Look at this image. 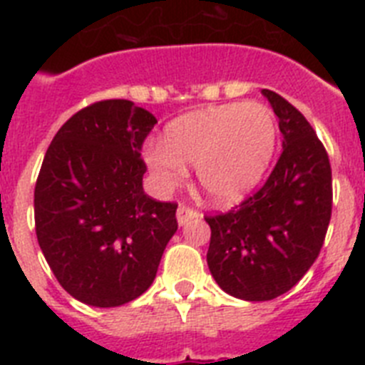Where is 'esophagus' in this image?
<instances>
[{"instance_id": "esophagus-1", "label": "esophagus", "mask_w": 365, "mask_h": 365, "mask_svg": "<svg viewBox=\"0 0 365 365\" xmlns=\"http://www.w3.org/2000/svg\"><path fill=\"white\" fill-rule=\"evenodd\" d=\"M197 217H199V212H195L193 208H188V206L185 205H180L179 208H177V222H179V227H182V225H186L188 221Z\"/></svg>"}]
</instances>
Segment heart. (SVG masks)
I'll return each instance as SVG.
<instances>
[{
    "label": "heart",
    "mask_w": 365,
    "mask_h": 365,
    "mask_svg": "<svg viewBox=\"0 0 365 365\" xmlns=\"http://www.w3.org/2000/svg\"><path fill=\"white\" fill-rule=\"evenodd\" d=\"M278 140L274 113L261 102H234L185 113L164 128L163 144L144 148V163L163 192L195 166L199 186L217 205H232L263 179Z\"/></svg>",
    "instance_id": "heart-1"
}]
</instances>
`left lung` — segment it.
<instances>
[{"mask_svg": "<svg viewBox=\"0 0 365 365\" xmlns=\"http://www.w3.org/2000/svg\"><path fill=\"white\" fill-rule=\"evenodd\" d=\"M261 93L279 118L282 155L259 192L205 217L212 230L208 269L222 291L247 302L278 298L303 278L320 254L333 208L331 164L312 125L278 93Z\"/></svg>", "mask_w": 365, "mask_h": 365, "instance_id": "obj_1", "label": "left lung"}]
</instances>
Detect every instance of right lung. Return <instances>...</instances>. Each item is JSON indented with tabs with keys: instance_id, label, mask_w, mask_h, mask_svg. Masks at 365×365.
I'll use <instances>...</instances> for the list:
<instances>
[{
	"instance_id": "right-lung-1",
	"label": "right lung",
	"mask_w": 365,
	"mask_h": 365,
	"mask_svg": "<svg viewBox=\"0 0 365 365\" xmlns=\"http://www.w3.org/2000/svg\"><path fill=\"white\" fill-rule=\"evenodd\" d=\"M157 118L130 100H102L69 118L34 188L41 252L58 283L93 307L150 289L177 232L173 202L148 197L140 148Z\"/></svg>"
}]
</instances>
